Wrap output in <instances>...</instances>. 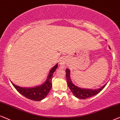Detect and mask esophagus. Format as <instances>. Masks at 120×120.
<instances>
[{
  "instance_id": "esophagus-1",
  "label": "esophagus",
  "mask_w": 120,
  "mask_h": 120,
  "mask_svg": "<svg viewBox=\"0 0 120 120\" xmlns=\"http://www.w3.org/2000/svg\"><path fill=\"white\" fill-rule=\"evenodd\" d=\"M59 64H60V65L61 67H63V68L65 67V66L66 64V59L65 57H62L61 60H60Z\"/></svg>"
}]
</instances>
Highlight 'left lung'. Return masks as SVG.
Masks as SVG:
<instances>
[{"label":"left lung","mask_w":120,"mask_h":120,"mask_svg":"<svg viewBox=\"0 0 120 120\" xmlns=\"http://www.w3.org/2000/svg\"><path fill=\"white\" fill-rule=\"evenodd\" d=\"M109 48L110 49V47ZM66 77L68 85L73 94L76 98L81 99H84L90 98V97L97 95L102 89H103L104 88L106 85V84H105L102 87L97 89H85L77 87L72 82L71 79L70 78V70L68 68H66Z\"/></svg>","instance_id":"1"}]
</instances>
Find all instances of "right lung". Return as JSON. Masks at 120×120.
I'll list each match as a JSON object with an SVG mask.
<instances>
[{
  "label": "right lung",
  "mask_w": 120,
  "mask_h": 120,
  "mask_svg": "<svg viewBox=\"0 0 120 120\" xmlns=\"http://www.w3.org/2000/svg\"><path fill=\"white\" fill-rule=\"evenodd\" d=\"M57 67V64L52 67L48 75L46 81L41 85L31 88H25L16 86L12 83V82L11 83L15 89L26 98L35 101H40L45 98L49 93L52 86V75Z\"/></svg>",
  "instance_id": "right-lung-1"
}]
</instances>
